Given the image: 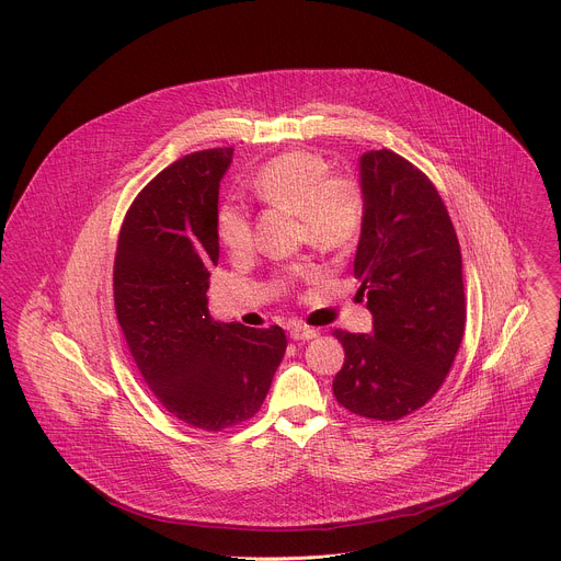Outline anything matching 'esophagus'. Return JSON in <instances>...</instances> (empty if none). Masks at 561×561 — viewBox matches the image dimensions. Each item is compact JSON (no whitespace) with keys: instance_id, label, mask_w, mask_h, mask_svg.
I'll list each match as a JSON object with an SVG mask.
<instances>
[{"instance_id":"obj_1","label":"esophagus","mask_w":561,"mask_h":561,"mask_svg":"<svg viewBox=\"0 0 561 561\" xmlns=\"http://www.w3.org/2000/svg\"><path fill=\"white\" fill-rule=\"evenodd\" d=\"M288 333H290V337L293 340H301V342H306V340H314V337H319V331L317 329H308V327H301V324H293L290 329H288Z\"/></svg>"}]
</instances>
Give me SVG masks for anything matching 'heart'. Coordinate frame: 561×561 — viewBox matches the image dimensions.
Segmentation results:
<instances>
[{
  "label": "heart",
  "mask_w": 561,
  "mask_h": 561,
  "mask_svg": "<svg viewBox=\"0 0 561 561\" xmlns=\"http://www.w3.org/2000/svg\"><path fill=\"white\" fill-rule=\"evenodd\" d=\"M251 195L264 206L297 215V237L310 247L342 253L351 249L364 226L366 195L362 184L342 173H331L322 154L288 150L273 157L251 180ZM217 239L230 255H244L253 247L249 215L237 206L217 213ZM312 266H293L290 277H312Z\"/></svg>",
  "instance_id": "1"
}]
</instances>
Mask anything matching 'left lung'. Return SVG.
<instances>
[{"label": "left lung", "instance_id": "1", "mask_svg": "<svg viewBox=\"0 0 561 561\" xmlns=\"http://www.w3.org/2000/svg\"><path fill=\"white\" fill-rule=\"evenodd\" d=\"M366 217L355 255L357 295L373 333L333 335L346 359L337 402L368 420L394 422L422 409L444 383L466 327L459 242L433 182L388 148L359 157Z\"/></svg>", "mask_w": 561, "mask_h": 561}]
</instances>
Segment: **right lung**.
Instances as JSON below:
<instances>
[{"label": "right lung", "instance_id": "add662e5", "mask_svg": "<svg viewBox=\"0 0 561 561\" xmlns=\"http://www.w3.org/2000/svg\"><path fill=\"white\" fill-rule=\"evenodd\" d=\"M230 162L232 148H208L150 180L124 217L113 268L115 312L144 381L202 431L251 420L286 353L279 327L219 324L208 312L219 182Z\"/></svg>", "mask_w": 561, "mask_h": 561}]
</instances>
